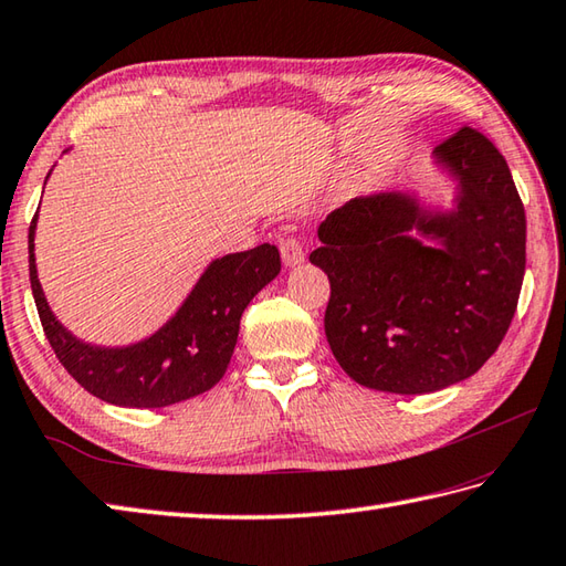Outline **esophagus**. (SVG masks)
I'll return each mask as SVG.
<instances>
[{"instance_id":"1","label":"esophagus","mask_w":566,"mask_h":566,"mask_svg":"<svg viewBox=\"0 0 566 566\" xmlns=\"http://www.w3.org/2000/svg\"><path fill=\"white\" fill-rule=\"evenodd\" d=\"M280 252L286 268H296V264L304 262V245L296 238H284L280 242Z\"/></svg>"}]
</instances>
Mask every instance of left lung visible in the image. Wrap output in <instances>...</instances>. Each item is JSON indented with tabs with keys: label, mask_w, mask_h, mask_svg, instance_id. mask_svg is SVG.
I'll list each match as a JSON object with an SVG mask.
<instances>
[{
	"label": "left lung",
	"mask_w": 566,
	"mask_h": 566,
	"mask_svg": "<svg viewBox=\"0 0 566 566\" xmlns=\"http://www.w3.org/2000/svg\"><path fill=\"white\" fill-rule=\"evenodd\" d=\"M434 159L459 184L457 208L427 210L402 191L353 198L318 226L308 254L331 282L328 346L370 390L427 395L471 378L517 308L525 208L503 154L461 127Z\"/></svg>",
	"instance_id": "8db88e82"
}]
</instances>
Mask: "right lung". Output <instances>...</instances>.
<instances>
[{
  "label": "right lung",
  "instance_id": "obj_1",
  "mask_svg": "<svg viewBox=\"0 0 566 566\" xmlns=\"http://www.w3.org/2000/svg\"><path fill=\"white\" fill-rule=\"evenodd\" d=\"M36 216L29 228V276L33 302L55 358L71 378L103 402L157 409L210 390L228 370L240 316L262 286L282 270L270 242L213 260L166 324L139 343L103 348L75 338L43 296L33 258Z\"/></svg>",
  "mask_w": 566,
  "mask_h": 566
}]
</instances>
